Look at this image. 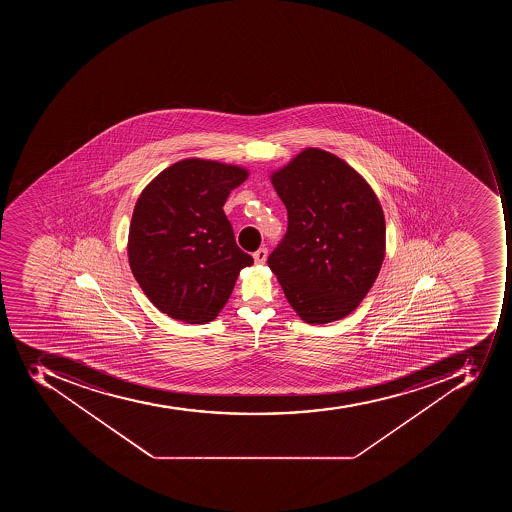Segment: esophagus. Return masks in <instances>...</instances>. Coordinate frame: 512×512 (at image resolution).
<instances>
[{
  "mask_svg": "<svg viewBox=\"0 0 512 512\" xmlns=\"http://www.w3.org/2000/svg\"><path fill=\"white\" fill-rule=\"evenodd\" d=\"M253 258L258 264H264L267 259V248H259L258 251H254Z\"/></svg>",
  "mask_w": 512,
  "mask_h": 512,
  "instance_id": "1",
  "label": "esophagus"
}]
</instances>
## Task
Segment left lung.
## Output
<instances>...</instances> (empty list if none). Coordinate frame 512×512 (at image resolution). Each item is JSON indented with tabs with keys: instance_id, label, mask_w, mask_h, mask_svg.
Masks as SVG:
<instances>
[{
	"instance_id": "1",
	"label": "left lung",
	"mask_w": 512,
	"mask_h": 512,
	"mask_svg": "<svg viewBox=\"0 0 512 512\" xmlns=\"http://www.w3.org/2000/svg\"><path fill=\"white\" fill-rule=\"evenodd\" d=\"M270 179L288 229L267 266L304 322L346 317L383 264L386 222L375 192L346 161L320 149L304 150Z\"/></svg>"
}]
</instances>
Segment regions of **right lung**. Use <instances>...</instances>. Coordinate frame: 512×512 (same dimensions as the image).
Instances as JSON below:
<instances>
[{
	"instance_id": "right-lung-1",
	"label": "right lung",
	"mask_w": 512,
	"mask_h": 512,
	"mask_svg": "<svg viewBox=\"0 0 512 512\" xmlns=\"http://www.w3.org/2000/svg\"><path fill=\"white\" fill-rule=\"evenodd\" d=\"M248 171L218 161H178L145 187L129 226L134 278L163 314L186 323L216 318L243 267L253 264L238 248L222 206Z\"/></svg>"
}]
</instances>
